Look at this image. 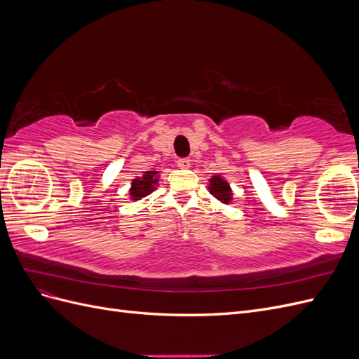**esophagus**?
<instances>
[{"label":"esophagus","mask_w":359,"mask_h":359,"mask_svg":"<svg viewBox=\"0 0 359 359\" xmlns=\"http://www.w3.org/2000/svg\"><path fill=\"white\" fill-rule=\"evenodd\" d=\"M178 166L181 168V169H187V168H190V158H178Z\"/></svg>","instance_id":"34e87169"}]
</instances>
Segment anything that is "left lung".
<instances>
[{
  "label": "left lung",
  "instance_id": "1",
  "mask_svg": "<svg viewBox=\"0 0 359 359\" xmlns=\"http://www.w3.org/2000/svg\"><path fill=\"white\" fill-rule=\"evenodd\" d=\"M208 190L217 201H220L224 205H229V202L233 201V191L229 186V182H227L226 178L222 177L220 173H215V175L210 178Z\"/></svg>",
  "mask_w": 359,
  "mask_h": 359
}]
</instances>
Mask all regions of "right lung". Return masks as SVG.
Masks as SVG:
<instances>
[{
    "label": "right lung",
    "mask_w": 359,
    "mask_h": 359,
    "mask_svg": "<svg viewBox=\"0 0 359 359\" xmlns=\"http://www.w3.org/2000/svg\"><path fill=\"white\" fill-rule=\"evenodd\" d=\"M160 182L158 170H147L142 173V177H136L132 180V186L128 190V196L132 201H140L153 193Z\"/></svg>",
    "instance_id": "1"
}]
</instances>
